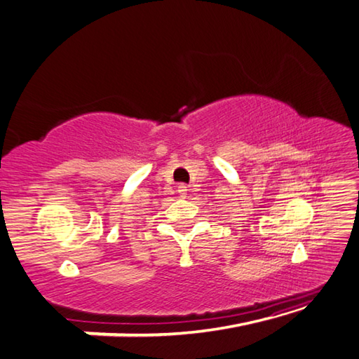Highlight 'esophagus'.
<instances>
[{
    "label": "esophagus",
    "instance_id": "esophagus-1",
    "mask_svg": "<svg viewBox=\"0 0 359 359\" xmlns=\"http://www.w3.org/2000/svg\"><path fill=\"white\" fill-rule=\"evenodd\" d=\"M177 191H179L180 196H185V194L188 193V187H187L185 184H180V185L177 187Z\"/></svg>",
    "mask_w": 359,
    "mask_h": 359
}]
</instances>
